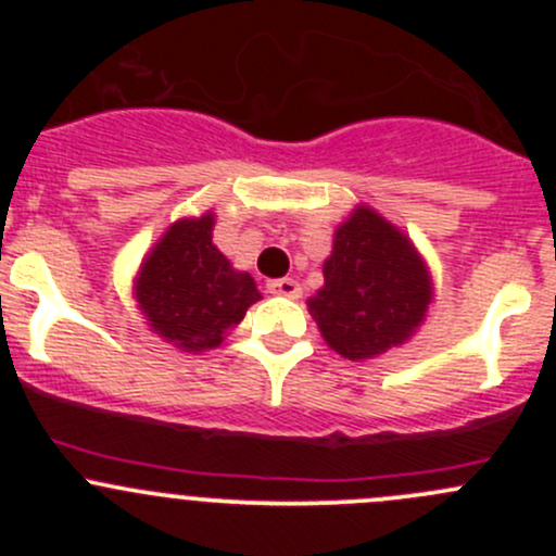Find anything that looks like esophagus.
<instances>
[{"mask_svg":"<svg viewBox=\"0 0 556 556\" xmlns=\"http://www.w3.org/2000/svg\"><path fill=\"white\" fill-rule=\"evenodd\" d=\"M268 293L285 295V299H301V293H304V290H301V285L295 282V279L282 277V279H271V282H268Z\"/></svg>","mask_w":556,"mask_h":556,"instance_id":"34e87169","label":"esophagus"}]
</instances>
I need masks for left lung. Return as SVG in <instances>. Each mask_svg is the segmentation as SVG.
<instances>
[{"label":"left lung","instance_id":"left-lung-1","mask_svg":"<svg viewBox=\"0 0 556 556\" xmlns=\"http://www.w3.org/2000/svg\"><path fill=\"white\" fill-rule=\"evenodd\" d=\"M323 277L306 306L325 344L346 361H371L406 344L435 299L417 244L366 204L333 231Z\"/></svg>","mask_w":556,"mask_h":556}]
</instances>
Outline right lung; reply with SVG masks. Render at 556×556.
<instances>
[{
	"label": "right lung",
	"mask_w": 556,
	"mask_h": 556,
	"mask_svg": "<svg viewBox=\"0 0 556 556\" xmlns=\"http://www.w3.org/2000/svg\"><path fill=\"white\" fill-rule=\"evenodd\" d=\"M215 212L179 217L142 257L134 299L148 328L182 352L217 350L261 301L255 279L212 242Z\"/></svg>",
	"instance_id": "1"
}]
</instances>
